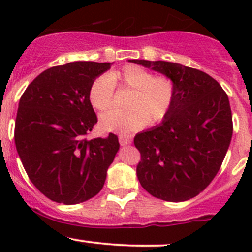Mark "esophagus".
Instances as JSON below:
<instances>
[{
  "label": "esophagus",
  "instance_id": "esophagus-1",
  "mask_svg": "<svg viewBox=\"0 0 252 252\" xmlns=\"http://www.w3.org/2000/svg\"><path fill=\"white\" fill-rule=\"evenodd\" d=\"M118 141H120L121 146H128V144L131 143V136L121 134L118 136Z\"/></svg>",
  "mask_w": 252,
  "mask_h": 252
}]
</instances>
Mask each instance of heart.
Instances as JSON below:
<instances>
[{
    "instance_id": "1",
    "label": "heart",
    "mask_w": 252,
    "mask_h": 252,
    "mask_svg": "<svg viewBox=\"0 0 252 252\" xmlns=\"http://www.w3.org/2000/svg\"><path fill=\"white\" fill-rule=\"evenodd\" d=\"M131 89L126 110H110L99 117V126L108 132L135 131L147 123H158L168 115L174 100V83L168 77L154 76L136 65L97 77L90 86L89 99L96 110L110 108L115 84Z\"/></svg>"
}]
</instances>
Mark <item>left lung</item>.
Returning a JSON list of instances; mask_svg holds the SVG:
<instances>
[{
  "label": "left lung",
  "mask_w": 252,
  "mask_h": 252,
  "mask_svg": "<svg viewBox=\"0 0 252 252\" xmlns=\"http://www.w3.org/2000/svg\"><path fill=\"white\" fill-rule=\"evenodd\" d=\"M174 83V100L158 126L135 136L138 181L149 194L180 202L202 192L220 168L232 137L227 94L205 72L181 63L129 60Z\"/></svg>",
  "instance_id": "1"
}]
</instances>
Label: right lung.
I'll return each instance as SVG.
<instances>
[{
    "instance_id": "1",
    "label": "right lung",
    "mask_w": 252,
    "mask_h": 252,
    "mask_svg": "<svg viewBox=\"0 0 252 252\" xmlns=\"http://www.w3.org/2000/svg\"><path fill=\"white\" fill-rule=\"evenodd\" d=\"M114 63L74 62L40 73L17 109L15 146L28 178L43 195L65 205L94 198L120 149L116 135L88 141L97 116L92 82Z\"/></svg>"
}]
</instances>
